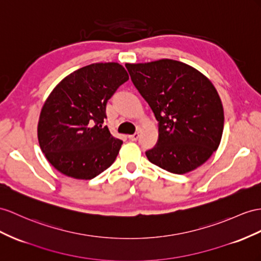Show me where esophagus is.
<instances>
[{"mask_svg":"<svg viewBox=\"0 0 261 261\" xmlns=\"http://www.w3.org/2000/svg\"><path fill=\"white\" fill-rule=\"evenodd\" d=\"M128 138H129V140H131V141H137V140L139 139V133H135V135H130Z\"/></svg>","mask_w":261,"mask_h":261,"instance_id":"esophagus-1","label":"esophagus"}]
</instances>
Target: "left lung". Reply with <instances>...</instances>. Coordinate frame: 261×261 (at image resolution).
I'll list each match as a JSON object with an SVG mask.
<instances>
[{
    "instance_id": "obj_1",
    "label": "left lung",
    "mask_w": 261,
    "mask_h": 261,
    "mask_svg": "<svg viewBox=\"0 0 261 261\" xmlns=\"http://www.w3.org/2000/svg\"><path fill=\"white\" fill-rule=\"evenodd\" d=\"M132 83L159 122V141L145 153L153 164L174 174L203 165L224 130L222 100L211 80L173 59L125 64Z\"/></svg>"
}]
</instances>
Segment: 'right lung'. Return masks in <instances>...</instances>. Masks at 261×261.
<instances>
[{
    "label": "right lung",
    "instance_id": "add662e5",
    "mask_svg": "<svg viewBox=\"0 0 261 261\" xmlns=\"http://www.w3.org/2000/svg\"><path fill=\"white\" fill-rule=\"evenodd\" d=\"M129 79L118 63H96L66 76L42 107L37 124L41 150L66 176L91 179L115 162L122 141L102 126L106 105Z\"/></svg>",
    "mask_w": 261,
    "mask_h": 261
}]
</instances>
